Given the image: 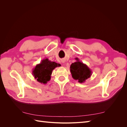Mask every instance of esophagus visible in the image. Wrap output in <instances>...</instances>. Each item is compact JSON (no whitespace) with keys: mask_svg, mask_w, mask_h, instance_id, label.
I'll list each match as a JSON object with an SVG mask.
<instances>
[{"mask_svg":"<svg viewBox=\"0 0 127 127\" xmlns=\"http://www.w3.org/2000/svg\"><path fill=\"white\" fill-rule=\"evenodd\" d=\"M62 63H65V61H64V60H62Z\"/></svg>","mask_w":127,"mask_h":127,"instance_id":"1","label":"esophagus"}]
</instances>
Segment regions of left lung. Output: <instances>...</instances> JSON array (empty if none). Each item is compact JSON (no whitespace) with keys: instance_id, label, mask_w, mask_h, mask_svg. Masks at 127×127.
I'll return each mask as SVG.
<instances>
[{"instance_id":"1","label":"left lung","mask_w":127,"mask_h":127,"mask_svg":"<svg viewBox=\"0 0 127 127\" xmlns=\"http://www.w3.org/2000/svg\"><path fill=\"white\" fill-rule=\"evenodd\" d=\"M75 59L76 62L71 64L70 67L72 77L75 80H77L79 83H83L91 77L92 71L86 64L80 61L78 58Z\"/></svg>"}]
</instances>
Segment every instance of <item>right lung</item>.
<instances>
[{"label": "right lung", "mask_w": 127, "mask_h": 127, "mask_svg": "<svg viewBox=\"0 0 127 127\" xmlns=\"http://www.w3.org/2000/svg\"><path fill=\"white\" fill-rule=\"evenodd\" d=\"M60 66V64L50 61L48 58L44 59L36 65L33 69L32 74L38 82L45 84L50 80L52 70Z\"/></svg>", "instance_id": "obj_1"}]
</instances>
